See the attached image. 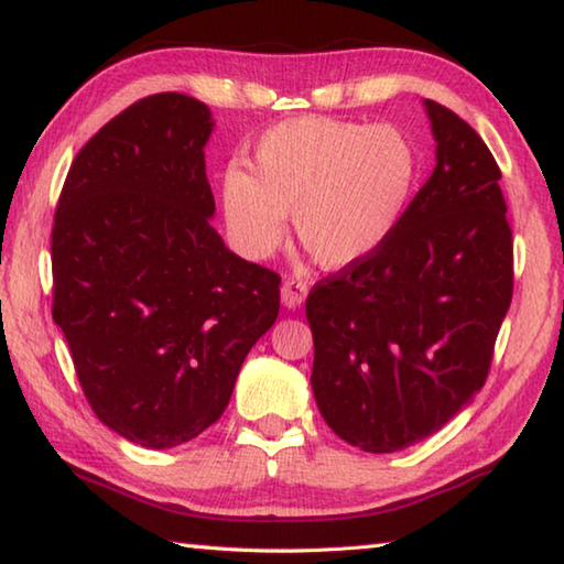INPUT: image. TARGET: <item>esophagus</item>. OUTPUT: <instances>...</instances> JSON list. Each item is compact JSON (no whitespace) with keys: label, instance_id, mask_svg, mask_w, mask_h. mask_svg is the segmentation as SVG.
<instances>
[{"label":"esophagus","instance_id":"34e87169","mask_svg":"<svg viewBox=\"0 0 564 564\" xmlns=\"http://www.w3.org/2000/svg\"><path fill=\"white\" fill-rule=\"evenodd\" d=\"M305 295H308V285L299 279H285L281 285V301L285 308H301Z\"/></svg>","mask_w":564,"mask_h":564}]
</instances>
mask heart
<instances>
[{
    "instance_id": "b5f03b06",
    "label": "heart",
    "mask_w": 564,
    "mask_h": 564,
    "mask_svg": "<svg viewBox=\"0 0 564 564\" xmlns=\"http://www.w3.org/2000/svg\"><path fill=\"white\" fill-rule=\"evenodd\" d=\"M417 181V156L395 127L330 117L275 123L253 149L251 171L228 169L226 226L251 259L293 236L323 269L366 261L395 234Z\"/></svg>"
}]
</instances>
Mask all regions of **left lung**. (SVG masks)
<instances>
[{
	"instance_id": "obj_1",
	"label": "left lung",
	"mask_w": 564,
	"mask_h": 564,
	"mask_svg": "<svg viewBox=\"0 0 564 564\" xmlns=\"http://www.w3.org/2000/svg\"><path fill=\"white\" fill-rule=\"evenodd\" d=\"M435 169L395 234L305 301L313 395L323 420L366 453L433 435L490 373L512 301V231L500 169L470 123L425 99Z\"/></svg>"
}]
</instances>
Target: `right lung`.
I'll use <instances>...</instances> for the list:
<instances>
[{"label":"right lung","instance_id":"obj_1","mask_svg":"<svg viewBox=\"0 0 564 564\" xmlns=\"http://www.w3.org/2000/svg\"><path fill=\"white\" fill-rule=\"evenodd\" d=\"M206 104L123 109L72 161L52 228V316L104 425L176 447L214 425L281 308V275L228 251L204 147Z\"/></svg>","mask_w":564,"mask_h":564}]
</instances>
